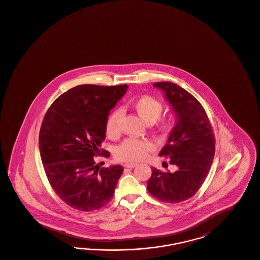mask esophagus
<instances>
[{"instance_id":"obj_1","label":"esophagus","mask_w":260,"mask_h":260,"mask_svg":"<svg viewBox=\"0 0 260 260\" xmlns=\"http://www.w3.org/2000/svg\"><path fill=\"white\" fill-rule=\"evenodd\" d=\"M137 166V164L136 163H125V165H124V167L125 168H129V169H133V168H135Z\"/></svg>"}]
</instances>
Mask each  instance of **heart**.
<instances>
[{
  "label": "heart",
  "mask_w": 260,
  "mask_h": 260,
  "mask_svg": "<svg viewBox=\"0 0 260 260\" xmlns=\"http://www.w3.org/2000/svg\"><path fill=\"white\" fill-rule=\"evenodd\" d=\"M133 108L145 122L152 124L161 115L163 105L157 99L145 95L133 102ZM122 120L123 111L121 109H115L108 114L106 121V133L108 137L116 138L121 135ZM175 123L176 121L173 116L164 118L159 122V128L163 133H168L173 128ZM152 149L153 145L147 139L127 138L117 147L115 156L121 161H139L144 159Z\"/></svg>",
  "instance_id": "obj_1"
}]
</instances>
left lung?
Masks as SVG:
<instances>
[{
	"mask_svg": "<svg viewBox=\"0 0 260 260\" xmlns=\"http://www.w3.org/2000/svg\"><path fill=\"white\" fill-rule=\"evenodd\" d=\"M153 86L164 92L177 117L159 152L170 158L177 170L152 168L147 189L161 202L178 204L193 197L204 183L214 158V134L205 108L193 95L170 81L155 82Z\"/></svg>",
	"mask_w": 260,
	"mask_h": 260,
	"instance_id": "1",
	"label": "left lung"
}]
</instances>
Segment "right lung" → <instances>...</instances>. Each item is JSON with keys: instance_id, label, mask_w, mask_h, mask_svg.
I'll use <instances>...</instances> for the list:
<instances>
[{"instance_id": "right-lung-1", "label": "right lung", "mask_w": 260, "mask_h": 260, "mask_svg": "<svg viewBox=\"0 0 260 260\" xmlns=\"http://www.w3.org/2000/svg\"><path fill=\"white\" fill-rule=\"evenodd\" d=\"M127 85L83 84L66 91L46 112L39 133V151L46 176L55 194L68 206L93 211L113 197L124 168L101 167L97 156L106 138L109 111Z\"/></svg>"}]
</instances>
